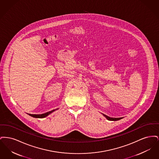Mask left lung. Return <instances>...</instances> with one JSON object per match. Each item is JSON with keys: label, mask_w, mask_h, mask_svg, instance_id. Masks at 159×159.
Wrapping results in <instances>:
<instances>
[{"label": "left lung", "mask_w": 159, "mask_h": 159, "mask_svg": "<svg viewBox=\"0 0 159 159\" xmlns=\"http://www.w3.org/2000/svg\"><path fill=\"white\" fill-rule=\"evenodd\" d=\"M106 118L107 119H108V120H112V121H117V120H120L121 119H123V117H120V118H111V117H110L107 116H106L105 114H103Z\"/></svg>", "instance_id": "obj_1"}]
</instances>
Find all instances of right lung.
Instances as JSON below:
<instances>
[{
  "label": "right lung",
  "mask_w": 159,
  "mask_h": 159,
  "mask_svg": "<svg viewBox=\"0 0 159 159\" xmlns=\"http://www.w3.org/2000/svg\"><path fill=\"white\" fill-rule=\"evenodd\" d=\"M57 109H55V110H53L51 111H49V112H47L44 114H28L29 115H30L31 117H35V118H44L46 116H48L49 114L52 113L54 111H55Z\"/></svg>",
  "instance_id": "obj_1"
}]
</instances>
